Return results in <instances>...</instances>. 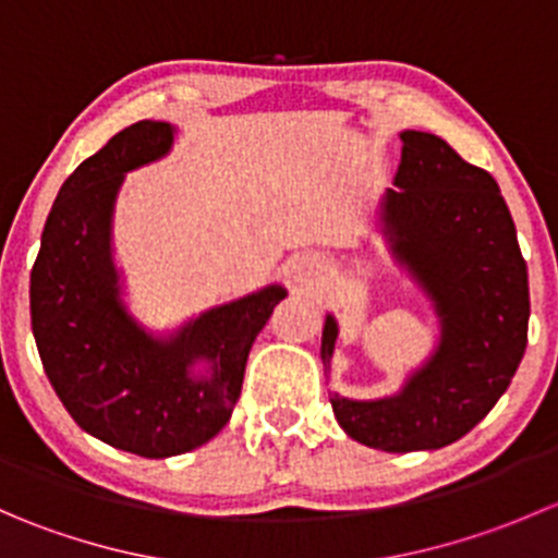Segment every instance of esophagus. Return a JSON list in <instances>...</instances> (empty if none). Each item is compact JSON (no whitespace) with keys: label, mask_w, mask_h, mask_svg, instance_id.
I'll use <instances>...</instances> for the list:
<instances>
[{"label":"esophagus","mask_w":558,"mask_h":558,"mask_svg":"<svg viewBox=\"0 0 558 558\" xmlns=\"http://www.w3.org/2000/svg\"><path fill=\"white\" fill-rule=\"evenodd\" d=\"M291 272H294L296 283H307V278H311L313 267L307 262H300V264H294V269H291Z\"/></svg>","instance_id":"1"}]
</instances>
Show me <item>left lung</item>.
Returning a JSON list of instances; mask_svg holds the SVG:
<instances>
[{"mask_svg":"<svg viewBox=\"0 0 558 558\" xmlns=\"http://www.w3.org/2000/svg\"><path fill=\"white\" fill-rule=\"evenodd\" d=\"M402 143L386 223L399 262L435 300L440 348L397 397H331L353 440L391 453L435 451L481 424L508 391L529 329L526 262L497 180L429 132H402ZM335 340L337 324L326 315L324 367Z\"/></svg>","mask_w":558,"mask_h":558,"instance_id":"obj_1","label":"left lung"}]
</instances>
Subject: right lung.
Wrapping results in <instances>:
<instances>
[{"instance_id":"right-lung-1","label":"right lung","mask_w":558,"mask_h":558,"mask_svg":"<svg viewBox=\"0 0 558 558\" xmlns=\"http://www.w3.org/2000/svg\"><path fill=\"white\" fill-rule=\"evenodd\" d=\"M172 126L137 121L83 161L59 189L32 267V331L45 375L81 429L112 448L167 459L227 426L253 340L286 289L216 307L174 340L145 335L118 302L110 216L123 172L159 159ZM205 357L210 379L190 367Z\"/></svg>"}]
</instances>
